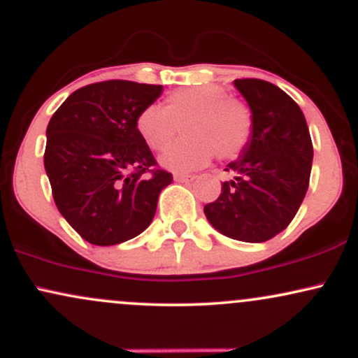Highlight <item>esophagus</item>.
Here are the masks:
<instances>
[{"mask_svg": "<svg viewBox=\"0 0 358 358\" xmlns=\"http://www.w3.org/2000/svg\"><path fill=\"white\" fill-rule=\"evenodd\" d=\"M175 182H180V183H188V182H193V180L196 178L195 175H183V173H175L173 175Z\"/></svg>", "mask_w": 358, "mask_h": 358, "instance_id": "1", "label": "esophagus"}]
</instances>
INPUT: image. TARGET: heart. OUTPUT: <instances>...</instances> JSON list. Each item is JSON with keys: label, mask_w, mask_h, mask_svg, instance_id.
<instances>
[{"label": "heart", "mask_w": 358, "mask_h": 358, "mask_svg": "<svg viewBox=\"0 0 358 358\" xmlns=\"http://www.w3.org/2000/svg\"><path fill=\"white\" fill-rule=\"evenodd\" d=\"M183 125V139L163 153V165L175 171L199 170L219 159L237 158L252 136L249 106L231 97L222 85L182 87L166 97L165 108L148 106L139 113V136L153 151H163Z\"/></svg>", "instance_id": "obj_1"}]
</instances>
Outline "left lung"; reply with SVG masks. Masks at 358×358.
<instances>
[{
	"label": "left lung",
	"instance_id": "8db88e82",
	"mask_svg": "<svg viewBox=\"0 0 358 358\" xmlns=\"http://www.w3.org/2000/svg\"><path fill=\"white\" fill-rule=\"evenodd\" d=\"M234 85L252 113V136L225 168L234 180L222 183L219 199L203 212L231 239L266 242L285 231L305 199L313 145L301 109L285 90L261 79Z\"/></svg>",
	"mask_w": 358,
	"mask_h": 358
}]
</instances>
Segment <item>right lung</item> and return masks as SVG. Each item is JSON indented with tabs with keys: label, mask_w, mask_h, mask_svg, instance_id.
Here are the masks:
<instances>
[{
	"label": "right lung",
	"mask_w": 358,
	"mask_h": 358,
	"mask_svg": "<svg viewBox=\"0 0 358 358\" xmlns=\"http://www.w3.org/2000/svg\"><path fill=\"white\" fill-rule=\"evenodd\" d=\"M162 85L106 80L65 99L47 126L43 163L64 219L94 245H116L153 220L159 192L173 180L156 168L139 136V113Z\"/></svg>",
	"instance_id": "right-lung-1"
}]
</instances>
